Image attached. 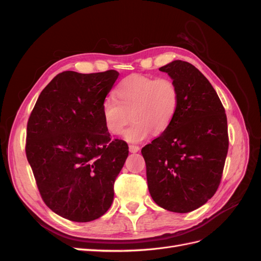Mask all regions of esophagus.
<instances>
[{
    "label": "esophagus",
    "instance_id": "esophagus-1",
    "mask_svg": "<svg viewBox=\"0 0 261 261\" xmlns=\"http://www.w3.org/2000/svg\"><path fill=\"white\" fill-rule=\"evenodd\" d=\"M128 148H129V151L130 152H133V153H135V152H138L139 151V147L138 146H136V145H129L128 146Z\"/></svg>",
    "mask_w": 261,
    "mask_h": 261
}]
</instances>
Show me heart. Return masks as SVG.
I'll return each mask as SVG.
<instances>
[{"mask_svg":"<svg viewBox=\"0 0 261 261\" xmlns=\"http://www.w3.org/2000/svg\"><path fill=\"white\" fill-rule=\"evenodd\" d=\"M115 96L117 101L107 98L102 102L105 124L113 135H121L133 118L125 138L135 143L168 130L179 106L178 88L169 78L130 74L118 83Z\"/></svg>","mask_w":261,"mask_h":261,"instance_id":"heart-1","label":"heart"}]
</instances>
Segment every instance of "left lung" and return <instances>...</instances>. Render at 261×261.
Returning a JSON list of instances; mask_svg holds the SVG:
<instances>
[{"mask_svg": "<svg viewBox=\"0 0 261 261\" xmlns=\"http://www.w3.org/2000/svg\"><path fill=\"white\" fill-rule=\"evenodd\" d=\"M159 70L176 84L179 106L168 130L141 154L154 202L186 213L206 203L220 185L228 149L226 114L209 81L191 63L176 60Z\"/></svg>", "mask_w": 261, "mask_h": 261, "instance_id": "obj_1", "label": "left lung"}]
</instances>
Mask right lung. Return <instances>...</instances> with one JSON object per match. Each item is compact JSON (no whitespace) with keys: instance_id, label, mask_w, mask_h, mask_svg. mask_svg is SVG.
<instances>
[{"instance_id":"1","label":"right lung","mask_w":261,"mask_h":261,"mask_svg":"<svg viewBox=\"0 0 261 261\" xmlns=\"http://www.w3.org/2000/svg\"><path fill=\"white\" fill-rule=\"evenodd\" d=\"M118 75L114 69L60 73L41 91L27 123L26 155L41 198L75 222L96 220L111 207L128 155L126 141L110 137L101 110Z\"/></svg>"}]
</instances>
